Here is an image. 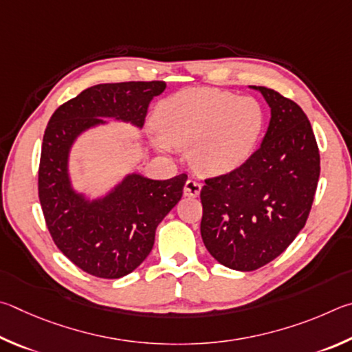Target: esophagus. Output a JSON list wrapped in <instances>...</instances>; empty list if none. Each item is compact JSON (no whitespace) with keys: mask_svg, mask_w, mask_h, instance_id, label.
<instances>
[{"mask_svg":"<svg viewBox=\"0 0 352 352\" xmlns=\"http://www.w3.org/2000/svg\"><path fill=\"white\" fill-rule=\"evenodd\" d=\"M202 184L196 179H188L186 182V187H184V195L190 196V198H196L201 193Z\"/></svg>","mask_w":352,"mask_h":352,"instance_id":"obj_1","label":"esophagus"}]
</instances>
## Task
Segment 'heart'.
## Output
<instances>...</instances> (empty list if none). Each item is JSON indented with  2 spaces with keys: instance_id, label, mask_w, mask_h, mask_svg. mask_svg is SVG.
Segmentation results:
<instances>
[{
  "instance_id": "1",
  "label": "heart",
  "mask_w": 352,
  "mask_h": 352,
  "mask_svg": "<svg viewBox=\"0 0 352 352\" xmlns=\"http://www.w3.org/2000/svg\"><path fill=\"white\" fill-rule=\"evenodd\" d=\"M156 123L164 150L193 148L201 171L226 173L249 159L260 139L264 116L255 98L219 89H193L160 103Z\"/></svg>"
}]
</instances>
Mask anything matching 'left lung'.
Listing matches in <instances>:
<instances>
[{"mask_svg":"<svg viewBox=\"0 0 352 352\" xmlns=\"http://www.w3.org/2000/svg\"><path fill=\"white\" fill-rule=\"evenodd\" d=\"M270 107L263 144L238 168L207 177L201 236L214 260L250 272L285 252L309 217L320 177L311 122L297 103L254 86Z\"/></svg>","mask_w":352,"mask_h":352,"instance_id":"left-lung-1","label":"left lung"}]
</instances>
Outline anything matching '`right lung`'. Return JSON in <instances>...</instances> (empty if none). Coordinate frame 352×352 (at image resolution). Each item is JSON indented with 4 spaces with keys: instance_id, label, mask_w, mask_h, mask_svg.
<instances>
[{
    "instance_id": "1",
    "label": "right lung",
    "mask_w": 352,
    "mask_h": 352,
    "mask_svg": "<svg viewBox=\"0 0 352 352\" xmlns=\"http://www.w3.org/2000/svg\"><path fill=\"white\" fill-rule=\"evenodd\" d=\"M165 82L96 85L55 109L43 135L38 198L54 243L67 260L98 278L131 274L153 249L154 233L182 198L187 175L153 181L129 175L107 198L88 202L71 188L67 153L77 135L102 117L142 126Z\"/></svg>"
}]
</instances>
